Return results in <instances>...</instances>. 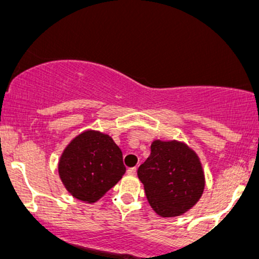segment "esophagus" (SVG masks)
Wrapping results in <instances>:
<instances>
[{
	"label": "esophagus",
	"instance_id": "1",
	"mask_svg": "<svg viewBox=\"0 0 259 259\" xmlns=\"http://www.w3.org/2000/svg\"><path fill=\"white\" fill-rule=\"evenodd\" d=\"M126 173L129 174V175H136V168H135V167H134V168H129V169H127Z\"/></svg>",
	"mask_w": 259,
	"mask_h": 259
}]
</instances>
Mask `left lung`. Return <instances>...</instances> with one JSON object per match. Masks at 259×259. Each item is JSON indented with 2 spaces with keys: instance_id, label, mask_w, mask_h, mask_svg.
Here are the masks:
<instances>
[{
  "instance_id": "8db88e82",
  "label": "left lung",
  "mask_w": 259,
  "mask_h": 259,
  "mask_svg": "<svg viewBox=\"0 0 259 259\" xmlns=\"http://www.w3.org/2000/svg\"><path fill=\"white\" fill-rule=\"evenodd\" d=\"M138 177L151 208L162 218L191 209L206 186L198 154L178 140H153L150 157L139 167Z\"/></svg>"
}]
</instances>
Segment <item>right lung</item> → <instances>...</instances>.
Listing matches in <instances>:
<instances>
[{"mask_svg":"<svg viewBox=\"0 0 259 259\" xmlns=\"http://www.w3.org/2000/svg\"><path fill=\"white\" fill-rule=\"evenodd\" d=\"M57 168L65 190L85 203L99 201L125 173L118 145L108 134L91 129L70 140Z\"/></svg>","mask_w":259,"mask_h":259,"instance_id":"add662e5","label":"right lung"}]
</instances>
